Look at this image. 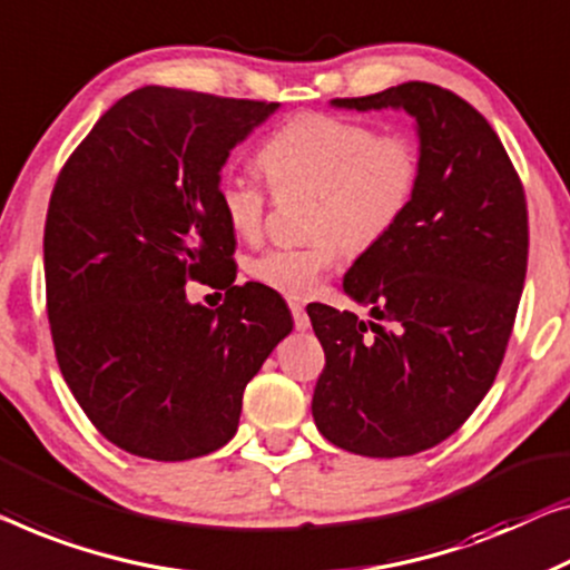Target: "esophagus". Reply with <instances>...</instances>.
Instances as JSON below:
<instances>
[{"instance_id": "esophagus-1", "label": "esophagus", "mask_w": 570, "mask_h": 570, "mask_svg": "<svg viewBox=\"0 0 570 570\" xmlns=\"http://www.w3.org/2000/svg\"><path fill=\"white\" fill-rule=\"evenodd\" d=\"M288 309H292V317H294V327L296 330H307L309 327V317H307V309H304L302 302H288Z\"/></svg>"}]
</instances>
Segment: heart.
Wrapping results in <instances>:
<instances>
[{
  "label": "heart",
  "instance_id": "b5f03b06",
  "mask_svg": "<svg viewBox=\"0 0 570 570\" xmlns=\"http://www.w3.org/2000/svg\"><path fill=\"white\" fill-rule=\"evenodd\" d=\"M261 164L276 186L317 191L314 233L307 245H278L250 261L258 284L307 299L343 258L384 240L406 217L422 186V148L410 132H381L376 125L307 112L284 122L261 148ZM225 223L240 237H256L266 219L268 191L248 174H225L217 186Z\"/></svg>",
  "mask_w": 570,
  "mask_h": 570
}]
</instances>
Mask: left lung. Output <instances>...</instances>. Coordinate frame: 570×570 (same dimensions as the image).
<instances>
[{
  "mask_svg": "<svg viewBox=\"0 0 570 570\" xmlns=\"http://www.w3.org/2000/svg\"><path fill=\"white\" fill-rule=\"evenodd\" d=\"M333 105L406 109L422 186L345 274L373 320L307 307L325 347L312 417L347 453L414 455L453 435L494 384L528 274V202L494 127L450 89L406 81Z\"/></svg>",
  "mask_w": 570,
  "mask_h": 570,
  "instance_id": "obj_1",
  "label": "left lung"
}]
</instances>
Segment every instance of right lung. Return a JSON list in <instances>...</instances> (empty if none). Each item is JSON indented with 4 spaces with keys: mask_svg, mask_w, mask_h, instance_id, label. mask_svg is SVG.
<instances>
[{
    "mask_svg": "<svg viewBox=\"0 0 570 570\" xmlns=\"http://www.w3.org/2000/svg\"><path fill=\"white\" fill-rule=\"evenodd\" d=\"M278 101L142 87L99 117L56 178L42 263L58 368L109 443L189 461L237 432L243 392L292 314L235 286L219 168ZM227 287L217 311L183 286Z\"/></svg>",
    "mask_w": 570,
    "mask_h": 570,
    "instance_id": "obj_1",
    "label": "right lung"
}]
</instances>
